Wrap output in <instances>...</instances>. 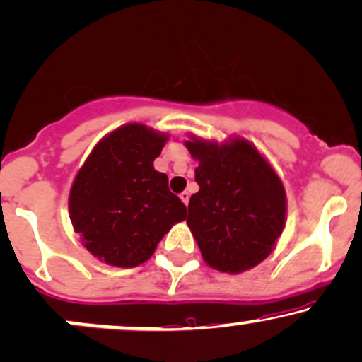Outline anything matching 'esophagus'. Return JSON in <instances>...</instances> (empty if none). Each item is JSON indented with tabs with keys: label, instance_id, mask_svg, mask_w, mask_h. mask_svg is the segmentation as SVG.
I'll use <instances>...</instances> for the list:
<instances>
[{
	"label": "esophagus",
	"instance_id": "obj_1",
	"mask_svg": "<svg viewBox=\"0 0 362 362\" xmlns=\"http://www.w3.org/2000/svg\"><path fill=\"white\" fill-rule=\"evenodd\" d=\"M180 198H181V202L185 203L186 206H188V203H189V193H188V191H182V193L180 194Z\"/></svg>",
	"mask_w": 362,
	"mask_h": 362
}]
</instances>
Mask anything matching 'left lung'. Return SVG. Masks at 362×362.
<instances>
[{
  "label": "left lung",
  "mask_w": 362,
  "mask_h": 362,
  "mask_svg": "<svg viewBox=\"0 0 362 362\" xmlns=\"http://www.w3.org/2000/svg\"><path fill=\"white\" fill-rule=\"evenodd\" d=\"M199 189L189 198L188 223L203 261L220 273L252 269L273 252L286 225V191L254 144H218L189 134Z\"/></svg>",
  "instance_id": "left-lung-1"
}]
</instances>
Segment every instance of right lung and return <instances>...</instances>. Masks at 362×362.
Returning a JSON list of instances; mask_svg holds the SVG:
<instances>
[{
    "label": "right lung",
    "instance_id": "1",
    "mask_svg": "<svg viewBox=\"0 0 362 362\" xmlns=\"http://www.w3.org/2000/svg\"><path fill=\"white\" fill-rule=\"evenodd\" d=\"M169 134L142 123L118 127L89 152L72 181L69 216L81 244L115 267L151 259L186 206L154 169Z\"/></svg>",
    "mask_w": 362,
    "mask_h": 362
}]
</instances>
